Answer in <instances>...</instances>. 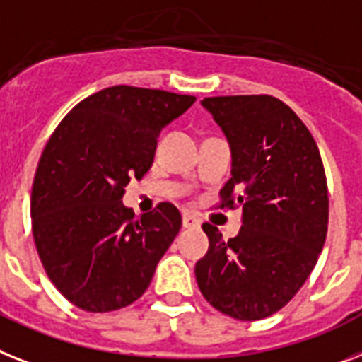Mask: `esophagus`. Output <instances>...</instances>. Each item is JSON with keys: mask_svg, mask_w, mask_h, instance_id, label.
<instances>
[{"mask_svg": "<svg viewBox=\"0 0 362 362\" xmlns=\"http://www.w3.org/2000/svg\"><path fill=\"white\" fill-rule=\"evenodd\" d=\"M182 224H184V228H199L200 221L191 214H184L182 215Z\"/></svg>", "mask_w": 362, "mask_h": 362, "instance_id": "esophagus-1", "label": "esophagus"}]
</instances>
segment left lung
<instances>
[{
    "mask_svg": "<svg viewBox=\"0 0 362 362\" xmlns=\"http://www.w3.org/2000/svg\"><path fill=\"white\" fill-rule=\"evenodd\" d=\"M202 106L232 151L218 208L241 206L243 226L224 241L202 224L209 248L197 284L217 311L261 320L287 305L317 265L329 218L326 173L308 127L276 97H206Z\"/></svg>",
    "mask_w": 362,
    "mask_h": 362,
    "instance_id": "left-lung-1",
    "label": "left lung"
}]
</instances>
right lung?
<instances>
[{
  "label": "right lung",
  "instance_id": "obj_1",
  "mask_svg": "<svg viewBox=\"0 0 362 362\" xmlns=\"http://www.w3.org/2000/svg\"><path fill=\"white\" fill-rule=\"evenodd\" d=\"M193 103L163 90L105 88L51 134L33 182V238L45 272L73 305L108 313L147 291L182 217L171 202L134 217L124 187L144 178L162 129Z\"/></svg>",
  "mask_w": 362,
  "mask_h": 362
}]
</instances>
